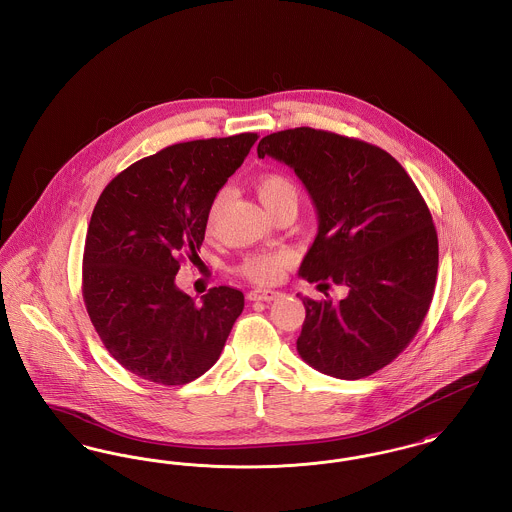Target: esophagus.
Masks as SVG:
<instances>
[{"instance_id":"esophagus-1","label":"esophagus","mask_w":512,"mask_h":512,"mask_svg":"<svg viewBox=\"0 0 512 512\" xmlns=\"http://www.w3.org/2000/svg\"><path fill=\"white\" fill-rule=\"evenodd\" d=\"M278 295L280 292H274V290H251L247 293V299L249 301H274Z\"/></svg>"}]
</instances>
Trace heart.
<instances>
[{
	"label": "heart",
	"instance_id": "obj_1",
	"mask_svg": "<svg viewBox=\"0 0 512 512\" xmlns=\"http://www.w3.org/2000/svg\"><path fill=\"white\" fill-rule=\"evenodd\" d=\"M255 192L259 195L261 203L267 207L268 213L274 215L282 207H297L299 190L292 178L280 172H268L257 178ZM224 194L215 195V199L209 205L207 211V228L211 230L219 219L220 205H222ZM290 263V255L284 251H257L244 257L240 263V274L249 278L255 284H274L282 278L284 270Z\"/></svg>",
	"mask_w": 512,
	"mask_h": 512
}]
</instances>
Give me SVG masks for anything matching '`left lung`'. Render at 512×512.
<instances>
[{
  "mask_svg": "<svg viewBox=\"0 0 512 512\" xmlns=\"http://www.w3.org/2000/svg\"><path fill=\"white\" fill-rule=\"evenodd\" d=\"M257 155L293 169L317 207L299 276L349 290L340 303L301 297V359L340 380L390 365L416 336L438 276L436 226L411 176L380 147L309 126L268 134Z\"/></svg>",
  "mask_w": 512,
  "mask_h": 512,
  "instance_id": "obj_1",
  "label": "left lung"
}]
</instances>
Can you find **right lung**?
<instances>
[{"label": "right lung", "mask_w": 512, "mask_h": 512, "mask_svg": "<svg viewBox=\"0 0 512 512\" xmlns=\"http://www.w3.org/2000/svg\"><path fill=\"white\" fill-rule=\"evenodd\" d=\"M257 138L165 147L99 195L82 261L86 311L113 359L147 382L182 386L205 374L244 311L240 290L211 288L197 305L174 276L184 257H197L211 201Z\"/></svg>", "instance_id": "1"}]
</instances>
